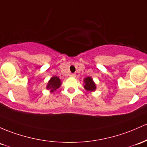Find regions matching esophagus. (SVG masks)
<instances>
[{
  "instance_id": "1",
  "label": "esophagus",
  "mask_w": 147,
  "mask_h": 147,
  "mask_svg": "<svg viewBox=\"0 0 147 147\" xmlns=\"http://www.w3.org/2000/svg\"><path fill=\"white\" fill-rule=\"evenodd\" d=\"M70 77H76V74L75 73H71L70 75Z\"/></svg>"
}]
</instances>
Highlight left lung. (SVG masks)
Wrapping results in <instances>:
<instances>
[{
    "instance_id": "left-lung-1",
    "label": "left lung",
    "mask_w": 147,
    "mask_h": 147,
    "mask_svg": "<svg viewBox=\"0 0 147 147\" xmlns=\"http://www.w3.org/2000/svg\"><path fill=\"white\" fill-rule=\"evenodd\" d=\"M84 88L85 89L87 90L88 91H94L96 90V86L95 83L93 81V79L91 77H86L84 79Z\"/></svg>"
}]
</instances>
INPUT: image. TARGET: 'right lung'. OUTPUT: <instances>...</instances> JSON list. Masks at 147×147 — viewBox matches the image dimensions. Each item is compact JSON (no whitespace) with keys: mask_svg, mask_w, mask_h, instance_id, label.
<instances>
[{"mask_svg":"<svg viewBox=\"0 0 147 147\" xmlns=\"http://www.w3.org/2000/svg\"><path fill=\"white\" fill-rule=\"evenodd\" d=\"M61 84V80L58 77L54 76L51 77V80H49V82H48L47 86V88L51 90V92L54 91L55 90L57 89L58 88H59Z\"/></svg>","mask_w":147,"mask_h":147,"instance_id":"right-lung-1","label":"right lung"}]
</instances>
